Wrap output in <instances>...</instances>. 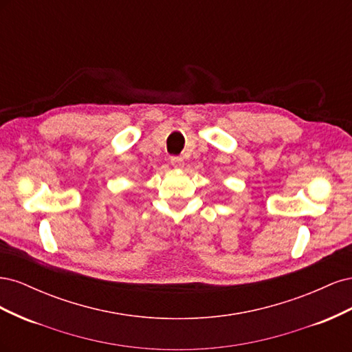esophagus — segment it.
Returning <instances> with one entry per match:
<instances>
[{
	"mask_svg": "<svg viewBox=\"0 0 352 352\" xmlns=\"http://www.w3.org/2000/svg\"><path fill=\"white\" fill-rule=\"evenodd\" d=\"M170 163H172V166L175 168H182L185 166L184 158H180V157H172V160H170Z\"/></svg>",
	"mask_w": 352,
	"mask_h": 352,
	"instance_id": "obj_1",
	"label": "esophagus"
}]
</instances>
